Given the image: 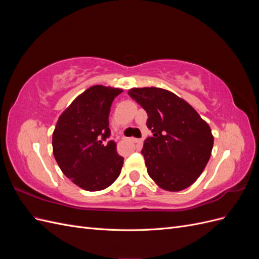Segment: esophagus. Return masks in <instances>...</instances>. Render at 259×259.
Instances as JSON below:
<instances>
[{
	"label": "esophagus",
	"instance_id": "esophagus-1",
	"mask_svg": "<svg viewBox=\"0 0 259 259\" xmlns=\"http://www.w3.org/2000/svg\"><path fill=\"white\" fill-rule=\"evenodd\" d=\"M130 140L131 142H133V143H135V144H139V143H142V140L140 139H138V138H130Z\"/></svg>",
	"mask_w": 259,
	"mask_h": 259
}]
</instances>
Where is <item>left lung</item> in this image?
I'll return each instance as SVG.
<instances>
[{"instance_id":"8db88e82","label":"left lung","mask_w":259,"mask_h":259,"mask_svg":"<svg viewBox=\"0 0 259 259\" xmlns=\"http://www.w3.org/2000/svg\"><path fill=\"white\" fill-rule=\"evenodd\" d=\"M128 95L147 114L142 153L148 174L160 188L180 191L204 170L214 145L209 125L183 98L159 88L131 89Z\"/></svg>"}]
</instances>
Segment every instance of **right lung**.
I'll list each match as a JSON object with an SVG mask.
<instances>
[{
    "mask_svg": "<svg viewBox=\"0 0 259 259\" xmlns=\"http://www.w3.org/2000/svg\"><path fill=\"white\" fill-rule=\"evenodd\" d=\"M123 91L94 85L61 113L53 133V153L71 182L88 191L104 190L119 177L123 156L110 136L109 113Z\"/></svg>",
    "mask_w": 259,
    "mask_h": 259,
    "instance_id": "right-lung-1",
    "label": "right lung"
}]
</instances>
